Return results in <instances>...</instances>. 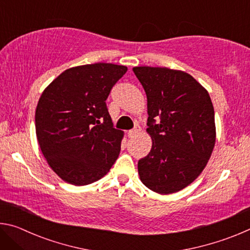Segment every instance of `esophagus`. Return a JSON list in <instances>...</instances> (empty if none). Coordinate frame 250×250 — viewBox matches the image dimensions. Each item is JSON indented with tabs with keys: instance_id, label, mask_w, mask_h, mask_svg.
Wrapping results in <instances>:
<instances>
[{
	"instance_id": "obj_1",
	"label": "esophagus",
	"mask_w": 250,
	"mask_h": 250,
	"mask_svg": "<svg viewBox=\"0 0 250 250\" xmlns=\"http://www.w3.org/2000/svg\"><path fill=\"white\" fill-rule=\"evenodd\" d=\"M139 132H140V126L137 125V126H135L134 129H132V130H129L128 135H129L130 138H133V137H135V135H137Z\"/></svg>"
}]
</instances>
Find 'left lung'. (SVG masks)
<instances>
[{
	"instance_id": "left-lung-1",
	"label": "left lung",
	"mask_w": 250,
	"mask_h": 250,
	"mask_svg": "<svg viewBox=\"0 0 250 250\" xmlns=\"http://www.w3.org/2000/svg\"><path fill=\"white\" fill-rule=\"evenodd\" d=\"M132 70L146 94V132L152 139L150 153L138 162L140 180L155 193L179 192L201 174L213 152L210 97L185 71L149 66Z\"/></svg>"
}]
</instances>
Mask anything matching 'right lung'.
<instances>
[{"mask_svg":"<svg viewBox=\"0 0 250 250\" xmlns=\"http://www.w3.org/2000/svg\"><path fill=\"white\" fill-rule=\"evenodd\" d=\"M125 66L97 62L69 68L42 94L36 137L48 166L76 186L100 180L120 153L124 131L113 128L105 100Z\"/></svg>","mask_w":250,"mask_h":250,"instance_id":"right-lung-1","label":"right lung"}]
</instances>
